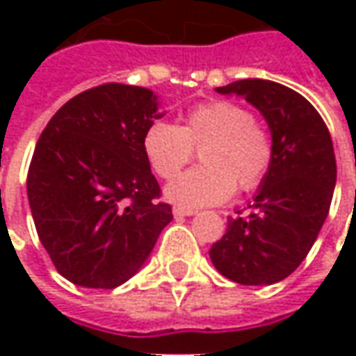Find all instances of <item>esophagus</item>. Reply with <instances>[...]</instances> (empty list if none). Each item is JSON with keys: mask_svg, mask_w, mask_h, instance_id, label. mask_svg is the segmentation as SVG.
I'll list each match as a JSON object with an SVG mask.
<instances>
[{"mask_svg": "<svg viewBox=\"0 0 356 356\" xmlns=\"http://www.w3.org/2000/svg\"><path fill=\"white\" fill-rule=\"evenodd\" d=\"M196 210H192V208H184V206H176L174 208V216H178V218H184V216H194Z\"/></svg>", "mask_w": 356, "mask_h": 356, "instance_id": "34e87169", "label": "esophagus"}]
</instances>
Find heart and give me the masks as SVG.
Wrapping results in <instances>:
<instances>
[{
    "label": "heart",
    "mask_w": 356,
    "mask_h": 356,
    "mask_svg": "<svg viewBox=\"0 0 356 356\" xmlns=\"http://www.w3.org/2000/svg\"><path fill=\"white\" fill-rule=\"evenodd\" d=\"M144 154L160 178L170 180L194 160L202 148V162L184 172L166 196L182 206L200 208L226 202L238 186L252 192L266 180L273 162L271 136L253 115L229 101H210L192 106L182 124L154 122L144 132Z\"/></svg>",
    "instance_id": "1"
}]
</instances>
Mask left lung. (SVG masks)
I'll return each mask as SVG.
<instances>
[{
	"label": "left lung",
	"mask_w": 356,
	"mask_h": 356,
	"mask_svg": "<svg viewBox=\"0 0 356 356\" xmlns=\"http://www.w3.org/2000/svg\"><path fill=\"white\" fill-rule=\"evenodd\" d=\"M216 90L236 92L264 115L273 162L250 216L227 218L210 257L227 280L271 285L299 267L325 224L337 180L333 140L315 106L285 85L243 79Z\"/></svg>",
	"instance_id": "8db88e82"
}]
</instances>
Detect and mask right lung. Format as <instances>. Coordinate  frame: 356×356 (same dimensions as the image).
I'll return each instance as SVG.
<instances>
[{"label": "right lung", "instance_id": "obj_1", "mask_svg": "<svg viewBox=\"0 0 356 356\" xmlns=\"http://www.w3.org/2000/svg\"><path fill=\"white\" fill-rule=\"evenodd\" d=\"M156 95L106 83L65 103L41 132L27 172L35 229L65 280L115 289L148 259L172 220L144 154Z\"/></svg>", "mask_w": 356, "mask_h": 356}]
</instances>
